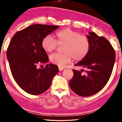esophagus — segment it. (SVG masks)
Returning a JSON list of instances; mask_svg holds the SVG:
<instances>
[{
    "mask_svg": "<svg viewBox=\"0 0 122 122\" xmlns=\"http://www.w3.org/2000/svg\"><path fill=\"white\" fill-rule=\"evenodd\" d=\"M66 68L64 67H63V66H59V70L60 71H63V70H64Z\"/></svg>",
    "mask_w": 122,
    "mask_h": 122,
    "instance_id": "obj_1",
    "label": "esophagus"
}]
</instances>
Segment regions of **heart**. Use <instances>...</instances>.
I'll return each instance as SVG.
<instances>
[{
    "mask_svg": "<svg viewBox=\"0 0 122 122\" xmlns=\"http://www.w3.org/2000/svg\"><path fill=\"white\" fill-rule=\"evenodd\" d=\"M56 40L51 36H44L41 41V46L46 52L54 51L58 45H63V53H55L49 59L53 63L60 66H64L71 61H79L87 56L90 49V43L86 36L71 29L61 30L56 34Z\"/></svg>",
    "mask_w": 122,
    "mask_h": 122,
    "instance_id": "heart-1",
    "label": "heart"
}]
</instances>
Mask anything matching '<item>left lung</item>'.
<instances>
[{
	"label": "left lung",
	"instance_id": "left-lung-1",
	"mask_svg": "<svg viewBox=\"0 0 122 122\" xmlns=\"http://www.w3.org/2000/svg\"><path fill=\"white\" fill-rule=\"evenodd\" d=\"M90 43L88 54L76 66L86 69V74L73 69L74 76L69 81L71 90L78 96L89 97L101 91L109 81L114 66L116 53L111 43L94 32L86 36Z\"/></svg>",
	"mask_w": 122,
	"mask_h": 122
}]
</instances>
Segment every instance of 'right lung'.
Masks as SVG:
<instances>
[{
	"label": "right lung",
	"instance_id": "obj_1",
	"mask_svg": "<svg viewBox=\"0 0 122 122\" xmlns=\"http://www.w3.org/2000/svg\"><path fill=\"white\" fill-rule=\"evenodd\" d=\"M59 26L33 24L18 31L8 46L6 56L12 76L18 86L32 95L42 94L50 87L59 71L57 66L46 64L38 69V64L47 63L48 55L41 41Z\"/></svg>",
	"mask_w": 122,
	"mask_h": 122
}]
</instances>
